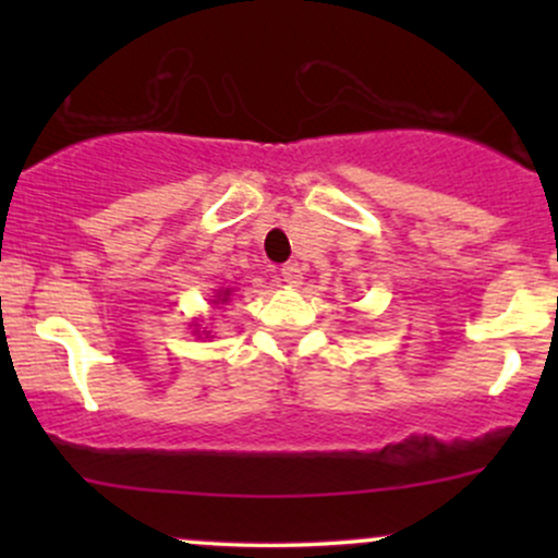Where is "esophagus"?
Listing matches in <instances>:
<instances>
[{
    "label": "esophagus",
    "instance_id": "esophagus-1",
    "mask_svg": "<svg viewBox=\"0 0 558 558\" xmlns=\"http://www.w3.org/2000/svg\"><path fill=\"white\" fill-rule=\"evenodd\" d=\"M280 278H283V283L288 286H299L301 278H304V270H301L296 262H291V265L280 267Z\"/></svg>",
    "mask_w": 558,
    "mask_h": 558
}]
</instances>
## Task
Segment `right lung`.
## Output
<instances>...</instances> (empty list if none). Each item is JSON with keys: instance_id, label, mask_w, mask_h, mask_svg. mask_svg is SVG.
Wrapping results in <instances>:
<instances>
[{"instance_id": "add662e5", "label": "right lung", "mask_w": 558, "mask_h": 558, "mask_svg": "<svg viewBox=\"0 0 558 558\" xmlns=\"http://www.w3.org/2000/svg\"><path fill=\"white\" fill-rule=\"evenodd\" d=\"M222 301H228V291H226V296H222Z\"/></svg>"}]
</instances>
